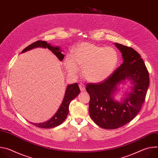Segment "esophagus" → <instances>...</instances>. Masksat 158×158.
<instances>
[{"instance_id": "34e87169", "label": "esophagus", "mask_w": 158, "mask_h": 158, "mask_svg": "<svg viewBox=\"0 0 158 158\" xmlns=\"http://www.w3.org/2000/svg\"><path fill=\"white\" fill-rule=\"evenodd\" d=\"M79 88H80L81 91L83 92V91H84L85 90V85H84V84H80L79 85Z\"/></svg>"}]
</instances>
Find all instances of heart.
<instances>
[{
  "instance_id": "heart-1",
  "label": "heart",
  "mask_w": 158,
  "mask_h": 158,
  "mask_svg": "<svg viewBox=\"0 0 158 158\" xmlns=\"http://www.w3.org/2000/svg\"><path fill=\"white\" fill-rule=\"evenodd\" d=\"M118 60L119 55L114 49L82 42L74 49L72 57L65 59L64 65L72 76L79 73V67H83L82 74L86 80L100 82L113 73Z\"/></svg>"
}]
</instances>
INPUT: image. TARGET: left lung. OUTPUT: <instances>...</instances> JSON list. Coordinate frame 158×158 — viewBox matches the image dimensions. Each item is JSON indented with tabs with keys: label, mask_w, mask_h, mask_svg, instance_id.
Returning <instances> with one entry per match:
<instances>
[{
	"label": "left lung",
	"mask_w": 158,
	"mask_h": 158,
	"mask_svg": "<svg viewBox=\"0 0 158 158\" xmlns=\"http://www.w3.org/2000/svg\"><path fill=\"white\" fill-rule=\"evenodd\" d=\"M122 53L123 63L107 79L99 83H88L89 115L99 126L106 129L119 128L138 114L145 100L149 84V73L140 54L131 48L115 43ZM126 79L133 86L120 103L114 99L117 85Z\"/></svg>",
	"instance_id": "8db88e82"
}]
</instances>
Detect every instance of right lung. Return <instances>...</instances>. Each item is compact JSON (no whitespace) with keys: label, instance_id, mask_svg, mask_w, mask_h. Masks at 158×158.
Here are the masks:
<instances>
[{"label":"right lung","instance_id":"1","mask_svg":"<svg viewBox=\"0 0 158 158\" xmlns=\"http://www.w3.org/2000/svg\"><path fill=\"white\" fill-rule=\"evenodd\" d=\"M36 48H42L49 49L53 54H54L57 57L62 61L64 57V55L61 53L62 50L60 49L59 47H54L51 46L49 44H48L46 41L37 40L32 44L29 45V46L26 48L22 53L25 52L27 51L31 50ZM80 93V89L79 85L77 83L73 84H69L67 86L65 93L64 95V99L62 104H60L59 108L58 109L56 113L48 121H46L42 123H32V124L37 126L41 128H53L60 124H61L66 119L67 115L69 113V106L72 100H73L76 96Z\"/></svg>","mask_w":158,"mask_h":158}]
</instances>
